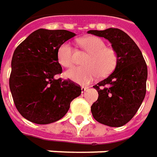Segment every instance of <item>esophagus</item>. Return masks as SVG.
<instances>
[{
  "mask_svg": "<svg viewBox=\"0 0 157 157\" xmlns=\"http://www.w3.org/2000/svg\"><path fill=\"white\" fill-rule=\"evenodd\" d=\"M87 90H88V87H85V86H82V87H81V92H82V93L86 92Z\"/></svg>",
  "mask_w": 157,
  "mask_h": 157,
  "instance_id": "esophagus-1",
  "label": "esophagus"
}]
</instances>
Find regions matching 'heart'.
<instances>
[{"label": "heart", "mask_w": 157, "mask_h": 157, "mask_svg": "<svg viewBox=\"0 0 157 157\" xmlns=\"http://www.w3.org/2000/svg\"><path fill=\"white\" fill-rule=\"evenodd\" d=\"M80 47L89 54L84 60V67H73L65 72L66 78L80 86H87L98 78L110 74L117 64V53L112 47H106L105 42L96 36L82 38ZM58 61L64 67L73 64V48L71 43L65 42L58 49Z\"/></svg>", "instance_id": "b5f03b06"}]
</instances>
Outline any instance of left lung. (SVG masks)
I'll use <instances>...</instances> for the list:
<instances>
[{"label": "left lung", "instance_id": "left-lung-1", "mask_svg": "<svg viewBox=\"0 0 157 157\" xmlns=\"http://www.w3.org/2000/svg\"><path fill=\"white\" fill-rule=\"evenodd\" d=\"M87 33L108 40L117 53L115 70L93 86L98 92V98L91 105V113L100 124L121 127L135 116L144 99L147 65L139 47L120 29L90 30Z\"/></svg>", "mask_w": 157, "mask_h": 157}]
</instances>
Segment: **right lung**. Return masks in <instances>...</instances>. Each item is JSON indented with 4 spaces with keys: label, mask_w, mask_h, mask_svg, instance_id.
Here are the masks:
<instances>
[{
    "label": "right lung",
    "mask_w": 157,
    "mask_h": 157,
    "mask_svg": "<svg viewBox=\"0 0 157 157\" xmlns=\"http://www.w3.org/2000/svg\"><path fill=\"white\" fill-rule=\"evenodd\" d=\"M75 35L67 30L40 28L13 52L9 88L18 111L27 120L37 124L59 120L81 94L75 83L55 78L62 72L58 49Z\"/></svg>",
    "instance_id": "1"
}]
</instances>
